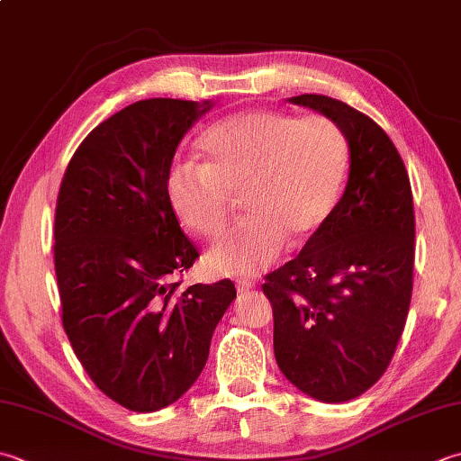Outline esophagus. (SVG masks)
Masks as SVG:
<instances>
[{"instance_id": "obj_1", "label": "esophagus", "mask_w": 461, "mask_h": 461, "mask_svg": "<svg viewBox=\"0 0 461 461\" xmlns=\"http://www.w3.org/2000/svg\"><path fill=\"white\" fill-rule=\"evenodd\" d=\"M238 292H240V294L254 292V284H251V282H240V284H238Z\"/></svg>"}]
</instances>
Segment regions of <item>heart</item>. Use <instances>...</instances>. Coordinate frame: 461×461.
Wrapping results in <instances>:
<instances>
[{
  "instance_id": "obj_1",
  "label": "heart",
  "mask_w": 461,
  "mask_h": 461,
  "mask_svg": "<svg viewBox=\"0 0 461 461\" xmlns=\"http://www.w3.org/2000/svg\"><path fill=\"white\" fill-rule=\"evenodd\" d=\"M203 166L167 174V197L185 230L220 238L241 197L248 220L207 251L220 276L251 277L272 266L287 240L318 233L339 200L348 143L330 117L246 110L213 123L200 140Z\"/></svg>"
}]
</instances>
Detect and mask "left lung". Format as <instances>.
<instances>
[{
	"instance_id": "8db88e82",
	"label": "left lung",
	"mask_w": 461,
	"mask_h": 461,
	"mask_svg": "<svg viewBox=\"0 0 461 461\" xmlns=\"http://www.w3.org/2000/svg\"><path fill=\"white\" fill-rule=\"evenodd\" d=\"M330 117L349 148L346 192L300 256L266 276L282 374L310 398L341 403L390 366L413 285V197L408 171L372 117L328 95L290 97Z\"/></svg>"
}]
</instances>
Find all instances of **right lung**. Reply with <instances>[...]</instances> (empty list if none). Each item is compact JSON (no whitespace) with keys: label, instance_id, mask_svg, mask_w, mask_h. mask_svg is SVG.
Wrapping results in <instances>:
<instances>
[{"label":"right lung","instance_id":"add662e5","mask_svg":"<svg viewBox=\"0 0 461 461\" xmlns=\"http://www.w3.org/2000/svg\"><path fill=\"white\" fill-rule=\"evenodd\" d=\"M212 102L141 99L89 131L63 174L53 261L63 330L92 382L131 411L200 377L231 279L177 290L200 258L167 197L171 159Z\"/></svg>","mask_w":461,"mask_h":461}]
</instances>
